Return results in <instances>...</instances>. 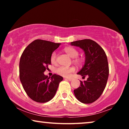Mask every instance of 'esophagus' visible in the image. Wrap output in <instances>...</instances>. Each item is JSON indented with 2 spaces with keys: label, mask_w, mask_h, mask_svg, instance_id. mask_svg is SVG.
<instances>
[{
  "label": "esophagus",
  "mask_w": 129,
  "mask_h": 129,
  "mask_svg": "<svg viewBox=\"0 0 129 129\" xmlns=\"http://www.w3.org/2000/svg\"><path fill=\"white\" fill-rule=\"evenodd\" d=\"M66 79H67V80H68L69 81H71V80H73V79H72V78H66Z\"/></svg>",
  "instance_id": "1"
}]
</instances>
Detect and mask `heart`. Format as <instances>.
<instances>
[{"label":"heart","instance_id":"b5f03b06","mask_svg":"<svg viewBox=\"0 0 129 129\" xmlns=\"http://www.w3.org/2000/svg\"><path fill=\"white\" fill-rule=\"evenodd\" d=\"M64 51L69 56L72 58H74L73 61L77 64H80L82 63L83 60L82 58L77 57L79 55V51L74 47H68L64 48ZM57 60V53L53 52L50 56V61L52 63H55ZM75 71V68L73 67H69L60 66L57 67L56 69V72L58 75L63 77H68L71 75L72 73Z\"/></svg>","mask_w":129,"mask_h":129}]
</instances>
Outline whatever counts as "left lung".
Masks as SVG:
<instances>
[{
	"label": "left lung",
	"instance_id": "1",
	"mask_svg": "<svg viewBox=\"0 0 129 129\" xmlns=\"http://www.w3.org/2000/svg\"><path fill=\"white\" fill-rule=\"evenodd\" d=\"M72 46L80 47L85 53V64L78 75L88 76L86 81H80V86L74 90L76 98L83 103L89 104L100 98L109 77V69L107 56L102 47L91 39L71 42Z\"/></svg>",
	"mask_w": 129,
	"mask_h": 129
}]
</instances>
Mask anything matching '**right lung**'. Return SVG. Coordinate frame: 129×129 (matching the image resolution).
I'll use <instances>...</instances> for the list:
<instances>
[{"label":"right lung","instance_id":"1","mask_svg":"<svg viewBox=\"0 0 129 129\" xmlns=\"http://www.w3.org/2000/svg\"><path fill=\"white\" fill-rule=\"evenodd\" d=\"M60 43L37 39L26 47L19 63V77L23 87L31 99L38 103L50 101L55 95L63 77L44 75L51 64L50 56Z\"/></svg>","mask_w":129,"mask_h":129}]
</instances>
